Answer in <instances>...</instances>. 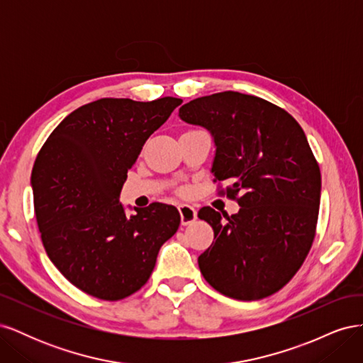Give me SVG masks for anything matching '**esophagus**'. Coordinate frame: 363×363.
Here are the masks:
<instances>
[{
	"label": "esophagus",
	"mask_w": 363,
	"mask_h": 363,
	"mask_svg": "<svg viewBox=\"0 0 363 363\" xmlns=\"http://www.w3.org/2000/svg\"><path fill=\"white\" fill-rule=\"evenodd\" d=\"M179 212H180V218H182V224L183 225H189L196 219V211H195L194 206L180 204L179 206Z\"/></svg>",
	"instance_id": "obj_1"
}]
</instances>
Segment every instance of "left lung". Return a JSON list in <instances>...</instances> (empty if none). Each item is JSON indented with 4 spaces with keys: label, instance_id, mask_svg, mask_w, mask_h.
<instances>
[{
    "label": "left lung",
    "instance_id": "left-lung-1",
    "mask_svg": "<svg viewBox=\"0 0 363 363\" xmlns=\"http://www.w3.org/2000/svg\"><path fill=\"white\" fill-rule=\"evenodd\" d=\"M188 124L211 131L216 145L213 182L236 200L228 216L201 207L213 242L199 267L213 289L252 301L276 294L303 265L315 238L321 172L300 124L263 98L233 91L186 103Z\"/></svg>",
    "mask_w": 363,
    "mask_h": 363
}]
</instances>
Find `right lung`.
I'll return each mask as SVG.
<instances>
[{
	"instance_id": "1",
	"label": "right lung",
	"mask_w": 363,
	"mask_h": 363,
	"mask_svg": "<svg viewBox=\"0 0 363 363\" xmlns=\"http://www.w3.org/2000/svg\"><path fill=\"white\" fill-rule=\"evenodd\" d=\"M182 103L101 98L69 113L42 145L31 171L42 244L80 291L106 301L135 294L177 232L174 206L151 203L127 216L119 194L145 140Z\"/></svg>"
}]
</instances>
